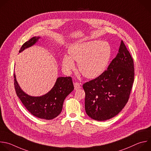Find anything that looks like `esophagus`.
<instances>
[{
	"label": "esophagus",
	"instance_id": "obj_1",
	"mask_svg": "<svg viewBox=\"0 0 151 151\" xmlns=\"http://www.w3.org/2000/svg\"><path fill=\"white\" fill-rule=\"evenodd\" d=\"M74 89L75 90H77V89H79L81 87V84L78 83V82H75L74 83Z\"/></svg>",
	"mask_w": 151,
	"mask_h": 151
}]
</instances>
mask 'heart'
<instances>
[{
    "label": "heart",
    "instance_id": "heart-1",
    "mask_svg": "<svg viewBox=\"0 0 151 151\" xmlns=\"http://www.w3.org/2000/svg\"><path fill=\"white\" fill-rule=\"evenodd\" d=\"M70 55H65L63 60V66L66 71L74 68L76 61L80 72L84 77L94 78L106 68L111 56V48L106 42H82L73 45Z\"/></svg>",
    "mask_w": 151,
    "mask_h": 151
}]
</instances>
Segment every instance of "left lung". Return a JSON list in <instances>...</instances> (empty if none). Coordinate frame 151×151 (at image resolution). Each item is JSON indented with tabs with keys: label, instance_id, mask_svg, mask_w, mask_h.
Returning a JSON list of instances; mask_svg holds the SVG:
<instances>
[{
	"label": "left lung",
	"instance_id": "left-lung-1",
	"mask_svg": "<svg viewBox=\"0 0 151 151\" xmlns=\"http://www.w3.org/2000/svg\"><path fill=\"white\" fill-rule=\"evenodd\" d=\"M134 78L133 59L122 41L116 56L107 70L83 85L88 116L105 121L116 115L129 101Z\"/></svg>",
	"mask_w": 151,
	"mask_h": 151
}]
</instances>
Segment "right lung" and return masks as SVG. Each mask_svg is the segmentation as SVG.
I'll use <instances>...</instances> for the list:
<instances>
[{
    "instance_id": "add662e5",
    "label": "right lung",
    "mask_w": 151,
    "mask_h": 151,
    "mask_svg": "<svg viewBox=\"0 0 151 151\" xmlns=\"http://www.w3.org/2000/svg\"><path fill=\"white\" fill-rule=\"evenodd\" d=\"M39 39V37H34L24 43L19 52L33 46ZM14 77L17 95L30 113L41 119L49 120L56 117L61 112L64 99L74 90L72 78L61 77L57 78L53 87L47 94L40 97L30 96L21 89L15 74Z\"/></svg>"
}]
</instances>
